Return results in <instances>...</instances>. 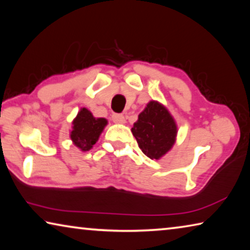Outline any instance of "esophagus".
Segmentation results:
<instances>
[{
  "mask_svg": "<svg viewBox=\"0 0 250 250\" xmlns=\"http://www.w3.org/2000/svg\"><path fill=\"white\" fill-rule=\"evenodd\" d=\"M112 121L116 122V124H125V118L124 115H121V113H113Z\"/></svg>",
  "mask_w": 250,
  "mask_h": 250,
  "instance_id": "esophagus-1",
  "label": "esophagus"
}]
</instances>
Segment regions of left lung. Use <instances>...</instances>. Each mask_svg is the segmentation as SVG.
Wrapping results in <instances>:
<instances>
[{
	"label": "left lung",
	"mask_w": 250,
	"mask_h": 250,
	"mask_svg": "<svg viewBox=\"0 0 250 250\" xmlns=\"http://www.w3.org/2000/svg\"><path fill=\"white\" fill-rule=\"evenodd\" d=\"M131 131L143 153L158 160L174 145L177 128L164 105L158 101H150Z\"/></svg>",
	"instance_id": "obj_1"
}]
</instances>
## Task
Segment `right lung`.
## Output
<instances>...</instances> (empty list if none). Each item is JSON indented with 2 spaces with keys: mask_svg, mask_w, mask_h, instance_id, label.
Segmentation results:
<instances>
[{
  "mask_svg": "<svg viewBox=\"0 0 250 250\" xmlns=\"http://www.w3.org/2000/svg\"><path fill=\"white\" fill-rule=\"evenodd\" d=\"M105 125L107 120L104 118H95L89 110L83 108L73 121L70 138L74 145L80 150L88 151L98 141L99 135Z\"/></svg>",
  "mask_w": 250,
  "mask_h": 250,
  "instance_id": "right-lung-1",
  "label": "right lung"
}]
</instances>
